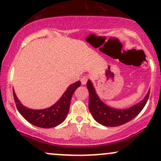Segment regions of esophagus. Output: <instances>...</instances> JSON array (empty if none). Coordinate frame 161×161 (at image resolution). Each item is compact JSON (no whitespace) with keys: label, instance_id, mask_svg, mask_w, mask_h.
<instances>
[{"label":"esophagus","instance_id":"obj_1","mask_svg":"<svg viewBox=\"0 0 161 161\" xmlns=\"http://www.w3.org/2000/svg\"><path fill=\"white\" fill-rule=\"evenodd\" d=\"M88 79H89V77H88V76H86V75H84V77H82V78H81V79H80V81H81V84H82L83 85L86 84V82H87Z\"/></svg>","mask_w":161,"mask_h":161}]
</instances>
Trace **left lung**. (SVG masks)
I'll use <instances>...</instances> for the list:
<instances>
[{
  "label": "left lung",
  "instance_id": "obj_1",
  "mask_svg": "<svg viewBox=\"0 0 161 161\" xmlns=\"http://www.w3.org/2000/svg\"><path fill=\"white\" fill-rule=\"evenodd\" d=\"M86 87L89 90V110L96 121L105 126H120L133 120L145 107L150 93L149 90L140 103L129 108L116 109L108 106L100 100L90 80L86 83Z\"/></svg>",
  "mask_w": 161,
  "mask_h": 161
}]
</instances>
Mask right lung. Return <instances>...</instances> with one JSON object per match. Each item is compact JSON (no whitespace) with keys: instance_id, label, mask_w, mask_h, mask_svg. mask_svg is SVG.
Wrapping results in <instances>:
<instances>
[{"instance_id":"obj_1","label":"right lung","mask_w":161,"mask_h":161,"mask_svg":"<svg viewBox=\"0 0 161 161\" xmlns=\"http://www.w3.org/2000/svg\"><path fill=\"white\" fill-rule=\"evenodd\" d=\"M80 86V81L71 84L57 103L48 108L41 110H33L23 106L16 97L14 90H13V98L19 112L30 124L41 128H52L59 125L65 120L73 93Z\"/></svg>"}]
</instances>
